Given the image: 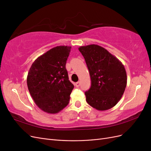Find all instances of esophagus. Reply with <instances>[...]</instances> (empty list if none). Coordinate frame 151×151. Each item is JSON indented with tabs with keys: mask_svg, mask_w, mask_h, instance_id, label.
I'll use <instances>...</instances> for the list:
<instances>
[{
	"mask_svg": "<svg viewBox=\"0 0 151 151\" xmlns=\"http://www.w3.org/2000/svg\"><path fill=\"white\" fill-rule=\"evenodd\" d=\"M81 85V83L79 81V82H77V83H75V86L77 87V88H79V87Z\"/></svg>",
	"mask_w": 151,
	"mask_h": 151,
	"instance_id": "esophagus-1",
	"label": "esophagus"
}]
</instances>
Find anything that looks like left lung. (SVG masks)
I'll return each instance as SVG.
<instances>
[{
    "instance_id": "8db88e82",
    "label": "left lung",
    "mask_w": 151,
    "mask_h": 151,
    "mask_svg": "<svg viewBox=\"0 0 151 151\" xmlns=\"http://www.w3.org/2000/svg\"><path fill=\"white\" fill-rule=\"evenodd\" d=\"M91 80L85 92L86 101L100 111L115 106L124 93L127 83L125 68L118 59L97 45L80 47Z\"/></svg>"
}]
</instances>
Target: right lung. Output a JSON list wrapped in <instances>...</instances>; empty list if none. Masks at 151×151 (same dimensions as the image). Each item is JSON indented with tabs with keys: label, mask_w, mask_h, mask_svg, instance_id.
I'll return each instance as SVG.
<instances>
[{
	"label": "right lung",
	"mask_w": 151,
	"mask_h": 151,
	"mask_svg": "<svg viewBox=\"0 0 151 151\" xmlns=\"http://www.w3.org/2000/svg\"><path fill=\"white\" fill-rule=\"evenodd\" d=\"M71 47L57 46L36 59L31 65L27 85L35 104L50 114L60 112L69 103L74 86L68 80L65 65Z\"/></svg>",
	"instance_id": "obj_1"
}]
</instances>
